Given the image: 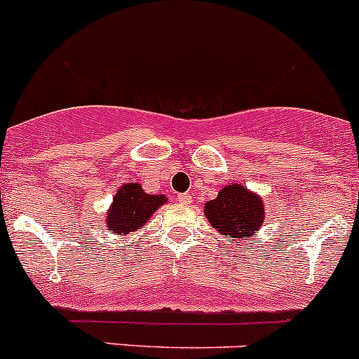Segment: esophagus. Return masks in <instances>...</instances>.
Returning <instances> with one entry per match:
<instances>
[{
  "mask_svg": "<svg viewBox=\"0 0 359 359\" xmlns=\"http://www.w3.org/2000/svg\"><path fill=\"white\" fill-rule=\"evenodd\" d=\"M177 199H180V203L182 204H190L192 203V194H180Z\"/></svg>",
  "mask_w": 359,
  "mask_h": 359,
  "instance_id": "esophagus-1",
  "label": "esophagus"
}]
</instances>
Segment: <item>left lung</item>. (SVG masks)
<instances>
[{"label": "left lung", "instance_id": "8db88e82", "mask_svg": "<svg viewBox=\"0 0 359 359\" xmlns=\"http://www.w3.org/2000/svg\"><path fill=\"white\" fill-rule=\"evenodd\" d=\"M210 224L229 241L247 240L264 222V203L259 194L240 183H231L204 204Z\"/></svg>", "mask_w": 359, "mask_h": 359}]
</instances>
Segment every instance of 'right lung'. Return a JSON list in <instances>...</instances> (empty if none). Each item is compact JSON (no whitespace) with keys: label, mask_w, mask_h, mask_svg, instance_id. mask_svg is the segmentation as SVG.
<instances>
[{"label":"right lung","mask_w":359,"mask_h":359,"mask_svg":"<svg viewBox=\"0 0 359 359\" xmlns=\"http://www.w3.org/2000/svg\"><path fill=\"white\" fill-rule=\"evenodd\" d=\"M167 203L163 194H146L139 183L121 185L112 199L105 217L109 233L125 236L139 231L160 206Z\"/></svg>","instance_id":"1"}]
</instances>
